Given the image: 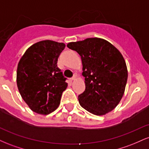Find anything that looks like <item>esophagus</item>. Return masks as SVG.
Listing matches in <instances>:
<instances>
[{
    "label": "esophagus",
    "mask_w": 149,
    "mask_h": 149,
    "mask_svg": "<svg viewBox=\"0 0 149 149\" xmlns=\"http://www.w3.org/2000/svg\"><path fill=\"white\" fill-rule=\"evenodd\" d=\"M76 78H77V75L76 74H74L73 75V77L72 78H71V81L72 82V81H73V80H75L76 79Z\"/></svg>",
    "instance_id": "1"
}]
</instances>
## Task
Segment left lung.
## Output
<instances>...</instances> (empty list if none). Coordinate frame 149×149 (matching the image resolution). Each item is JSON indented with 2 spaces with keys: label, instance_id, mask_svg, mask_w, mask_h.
<instances>
[{
  "label": "left lung",
  "instance_id": "8db88e82",
  "mask_svg": "<svg viewBox=\"0 0 149 149\" xmlns=\"http://www.w3.org/2000/svg\"><path fill=\"white\" fill-rule=\"evenodd\" d=\"M69 48L80 56L85 90L80 105L91 113L104 116L117 107L124 95L127 69L123 56L113 45L100 38L71 42Z\"/></svg>",
  "mask_w": 149,
  "mask_h": 149
}]
</instances>
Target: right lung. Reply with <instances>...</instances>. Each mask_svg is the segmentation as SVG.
I'll return each instance as SVG.
<instances>
[{
  "label": "right lung",
  "instance_id": "1",
  "mask_svg": "<svg viewBox=\"0 0 149 149\" xmlns=\"http://www.w3.org/2000/svg\"><path fill=\"white\" fill-rule=\"evenodd\" d=\"M64 42L45 40L30 46L17 65V85L20 95L31 111L47 115L60 104L67 88L57 59L65 48Z\"/></svg>",
  "mask_w": 149,
  "mask_h": 149
}]
</instances>
